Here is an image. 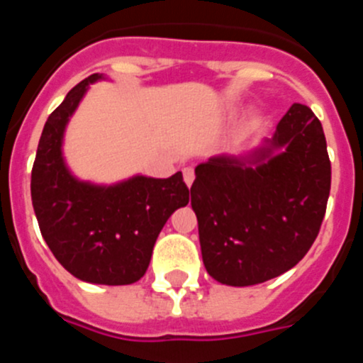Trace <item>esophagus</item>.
Listing matches in <instances>:
<instances>
[{
	"mask_svg": "<svg viewBox=\"0 0 363 363\" xmlns=\"http://www.w3.org/2000/svg\"><path fill=\"white\" fill-rule=\"evenodd\" d=\"M184 179H185V184L191 187L192 182H194V169H191V167H185V169H184Z\"/></svg>",
	"mask_w": 363,
	"mask_h": 363,
	"instance_id": "esophagus-1",
	"label": "esophagus"
}]
</instances>
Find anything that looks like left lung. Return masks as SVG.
I'll return each mask as SVG.
<instances>
[{
	"label": "left lung",
	"mask_w": 363,
	"mask_h": 363,
	"mask_svg": "<svg viewBox=\"0 0 363 363\" xmlns=\"http://www.w3.org/2000/svg\"><path fill=\"white\" fill-rule=\"evenodd\" d=\"M271 145L284 152L256 150L255 169L233 156L196 167L191 205L205 269L220 284L245 287L280 277L307 255L322 227L331 162L320 120L294 104Z\"/></svg>",
	"instance_id": "obj_1"
}]
</instances>
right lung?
<instances>
[{"instance_id":"obj_1","label":"right lung","mask_w":363,"mask_h":363,"mask_svg":"<svg viewBox=\"0 0 363 363\" xmlns=\"http://www.w3.org/2000/svg\"><path fill=\"white\" fill-rule=\"evenodd\" d=\"M92 74L70 89L41 133L30 196L40 230L56 259L83 281L129 285L149 267L152 247L165 221L189 203L182 172L167 179L136 178L96 187L70 176L62 158V138Z\"/></svg>"}]
</instances>
